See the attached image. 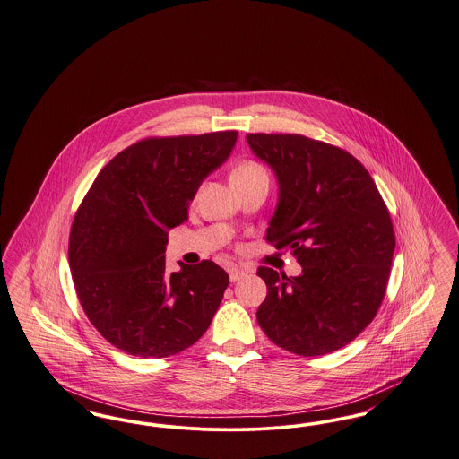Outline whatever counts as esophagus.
Wrapping results in <instances>:
<instances>
[{
  "instance_id": "1",
  "label": "esophagus",
  "mask_w": 459,
  "mask_h": 459,
  "mask_svg": "<svg viewBox=\"0 0 459 459\" xmlns=\"http://www.w3.org/2000/svg\"><path fill=\"white\" fill-rule=\"evenodd\" d=\"M250 273H252L250 269H245V267H239V265H231V267L228 269V274H230V281H231V282L243 280V278L248 276Z\"/></svg>"
}]
</instances>
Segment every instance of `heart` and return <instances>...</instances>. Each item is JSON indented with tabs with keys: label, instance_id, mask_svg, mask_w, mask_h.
Wrapping results in <instances>:
<instances>
[{
	"label": "heart",
	"instance_id": "b5f03b06",
	"mask_svg": "<svg viewBox=\"0 0 459 459\" xmlns=\"http://www.w3.org/2000/svg\"><path fill=\"white\" fill-rule=\"evenodd\" d=\"M260 175H265V173H264V169L260 168L259 164L247 160V162H241V164H238V166L233 169L231 181L255 178V177H260Z\"/></svg>",
	"mask_w": 459,
	"mask_h": 459
}]
</instances>
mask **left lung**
<instances>
[{
  "label": "left lung",
  "mask_w": 459,
  "mask_h": 459,
  "mask_svg": "<svg viewBox=\"0 0 459 459\" xmlns=\"http://www.w3.org/2000/svg\"><path fill=\"white\" fill-rule=\"evenodd\" d=\"M247 142L280 186L265 239L291 248L301 265L297 278L259 267L267 297L257 322L291 353L336 351L385 295L396 247L389 211L363 164L339 147L291 134H248Z\"/></svg>",
  "instance_id": "1"
}]
</instances>
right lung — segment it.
Returning <instances> with one entry per match:
<instances>
[{
    "mask_svg": "<svg viewBox=\"0 0 459 459\" xmlns=\"http://www.w3.org/2000/svg\"><path fill=\"white\" fill-rule=\"evenodd\" d=\"M238 132L140 140L94 179L70 231L68 262L85 316L121 351L164 359L211 325L230 276L212 260L166 271L168 231L188 220L202 181Z\"/></svg>",
    "mask_w": 459,
    "mask_h": 459,
    "instance_id": "add662e5",
    "label": "right lung"
}]
</instances>
